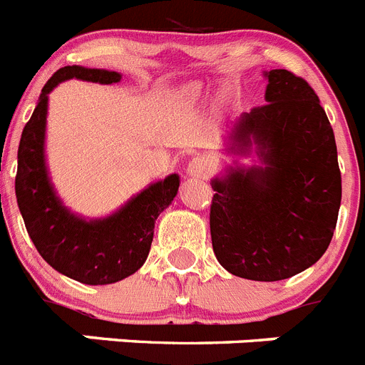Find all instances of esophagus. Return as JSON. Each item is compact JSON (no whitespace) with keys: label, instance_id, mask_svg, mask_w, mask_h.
<instances>
[{"label":"esophagus","instance_id":"esophagus-1","mask_svg":"<svg viewBox=\"0 0 365 365\" xmlns=\"http://www.w3.org/2000/svg\"><path fill=\"white\" fill-rule=\"evenodd\" d=\"M210 172V163L205 157H193L188 164H186V173L193 179H205Z\"/></svg>","mask_w":365,"mask_h":365}]
</instances>
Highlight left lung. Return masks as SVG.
Listing matches in <instances>:
<instances>
[{"label": "left lung", "mask_w": 365, "mask_h": 365, "mask_svg": "<svg viewBox=\"0 0 365 365\" xmlns=\"http://www.w3.org/2000/svg\"><path fill=\"white\" fill-rule=\"evenodd\" d=\"M265 106L243 113L225 151L235 159L212 179V247L234 276L279 282L320 259L341 201L336 143L312 87L287 69L267 71Z\"/></svg>", "instance_id": "left-lung-1"}]
</instances>
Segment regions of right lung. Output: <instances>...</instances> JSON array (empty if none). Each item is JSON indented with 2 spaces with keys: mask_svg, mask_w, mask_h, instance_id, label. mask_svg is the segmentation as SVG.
Masks as SVG:
<instances>
[{
  "mask_svg": "<svg viewBox=\"0 0 365 365\" xmlns=\"http://www.w3.org/2000/svg\"><path fill=\"white\" fill-rule=\"evenodd\" d=\"M71 78L111 86L120 82L122 74L67 66L51 76L19 140L16 199L32 243L54 270L86 285H109L144 265L155 221L172 205L180 179L172 173L151 182L106 217L89 219L71 212L54 188L45 157L49 93Z\"/></svg>",
  "mask_w": 365,
  "mask_h": 365,
  "instance_id": "obj_1",
  "label": "right lung"
}]
</instances>
